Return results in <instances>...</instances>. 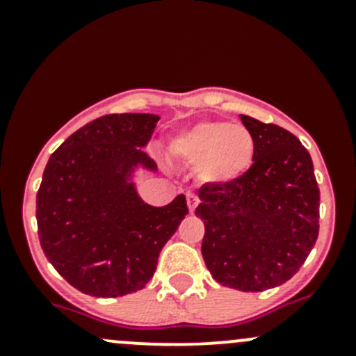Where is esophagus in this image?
<instances>
[{
	"instance_id": "1",
	"label": "esophagus",
	"mask_w": 356,
	"mask_h": 356,
	"mask_svg": "<svg viewBox=\"0 0 356 356\" xmlns=\"http://www.w3.org/2000/svg\"><path fill=\"white\" fill-rule=\"evenodd\" d=\"M188 207H189V211H191V213L196 210V207H198V198H196L193 193H189L188 195Z\"/></svg>"
}]
</instances>
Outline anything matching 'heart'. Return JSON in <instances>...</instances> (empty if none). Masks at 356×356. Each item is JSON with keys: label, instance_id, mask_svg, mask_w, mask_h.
<instances>
[{"label": "heart", "instance_id": "b5f03b06", "mask_svg": "<svg viewBox=\"0 0 356 356\" xmlns=\"http://www.w3.org/2000/svg\"><path fill=\"white\" fill-rule=\"evenodd\" d=\"M168 149L177 160L195 165L203 182L229 184L253 163L254 138L243 125L201 120L175 134Z\"/></svg>", "mask_w": 356, "mask_h": 356}]
</instances>
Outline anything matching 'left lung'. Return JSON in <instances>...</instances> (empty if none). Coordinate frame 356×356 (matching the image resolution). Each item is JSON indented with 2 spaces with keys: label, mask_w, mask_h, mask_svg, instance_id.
I'll return each instance as SVG.
<instances>
[{
  "label": "left lung",
  "mask_w": 356,
  "mask_h": 356,
  "mask_svg": "<svg viewBox=\"0 0 356 356\" xmlns=\"http://www.w3.org/2000/svg\"><path fill=\"white\" fill-rule=\"evenodd\" d=\"M241 120L254 138L253 163L234 182H204L196 215L211 277L257 293L284 284L305 264L318 238L321 191L296 136L248 115Z\"/></svg>",
  "instance_id": "left-lung-1"
}]
</instances>
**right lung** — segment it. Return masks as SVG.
I'll return each instance as SVG.
<instances>
[{
	"mask_svg": "<svg viewBox=\"0 0 356 356\" xmlns=\"http://www.w3.org/2000/svg\"><path fill=\"white\" fill-rule=\"evenodd\" d=\"M158 120L149 113L103 115L49 156L35 198L39 243L81 293L117 298L145 288L161 248L189 213L184 195L152 207L125 181L132 165L156 167L141 146Z\"/></svg>",
	"mask_w": 356,
	"mask_h": 356,
	"instance_id": "add662e5",
	"label": "right lung"
}]
</instances>
